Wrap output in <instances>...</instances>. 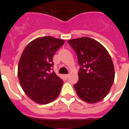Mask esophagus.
<instances>
[{
    "label": "esophagus",
    "mask_w": 129,
    "mask_h": 129,
    "mask_svg": "<svg viewBox=\"0 0 129 129\" xmlns=\"http://www.w3.org/2000/svg\"><path fill=\"white\" fill-rule=\"evenodd\" d=\"M64 77L66 78H68L69 77V74H66V75H64Z\"/></svg>",
    "instance_id": "34e87169"
}]
</instances>
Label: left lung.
I'll return each mask as SVG.
<instances>
[{"instance_id": "8db88e82", "label": "left lung", "mask_w": 129, "mask_h": 129, "mask_svg": "<svg viewBox=\"0 0 129 129\" xmlns=\"http://www.w3.org/2000/svg\"><path fill=\"white\" fill-rule=\"evenodd\" d=\"M75 51L80 69L78 82L74 85L79 97L90 104L100 102L108 95L115 79L110 54L100 43L88 37L68 41Z\"/></svg>"}]
</instances>
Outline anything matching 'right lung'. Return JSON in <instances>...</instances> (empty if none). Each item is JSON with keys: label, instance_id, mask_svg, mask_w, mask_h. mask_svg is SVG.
<instances>
[{"label": "right lung", "instance_id": "add662e5", "mask_svg": "<svg viewBox=\"0 0 129 129\" xmlns=\"http://www.w3.org/2000/svg\"><path fill=\"white\" fill-rule=\"evenodd\" d=\"M64 43L52 37H39L24 49L18 62V79L25 93L36 103L46 104L59 96L63 81L50 70L54 54Z\"/></svg>", "mask_w": 129, "mask_h": 129}]
</instances>
